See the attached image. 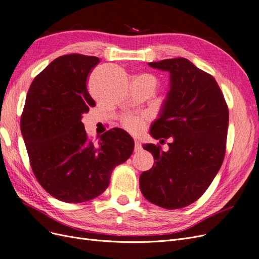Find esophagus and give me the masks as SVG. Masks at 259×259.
I'll list each match as a JSON object with an SVG mask.
<instances>
[{
	"mask_svg": "<svg viewBox=\"0 0 259 259\" xmlns=\"http://www.w3.org/2000/svg\"><path fill=\"white\" fill-rule=\"evenodd\" d=\"M141 151H142V145L138 140H136L135 141V152L138 153V152H141Z\"/></svg>",
	"mask_w": 259,
	"mask_h": 259,
	"instance_id": "1",
	"label": "esophagus"
}]
</instances>
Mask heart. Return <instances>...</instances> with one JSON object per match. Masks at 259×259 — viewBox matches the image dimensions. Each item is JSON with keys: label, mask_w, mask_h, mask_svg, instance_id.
<instances>
[{"label": "heart", "mask_w": 259, "mask_h": 259, "mask_svg": "<svg viewBox=\"0 0 259 259\" xmlns=\"http://www.w3.org/2000/svg\"><path fill=\"white\" fill-rule=\"evenodd\" d=\"M148 77H151V79L153 80V82L156 86L155 78H153L152 76H148ZM146 122H147V117L144 115L127 116V117H124L121 120V126L124 130H127L129 133H131V135L139 136L144 131V129L146 127Z\"/></svg>", "instance_id": "heart-1"}]
</instances>
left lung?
<instances>
[{"mask_svg": "<svg viewBox=\"0 0 259 259\" xmlns=\"http://www.w3.org/2000/svg\"><path fill=\"white\" fill-rule=\"evenodd\" d=\"M148 65L170 73L171 89L151 135L157 140L170 138L172 142L168 152H162L159 144L143 145L155 162L141 174L140 188L149 202L175 210L197 201L222 166L228 105L212 75L185 58Z\"/></svg>", "mask_w": 259, "mask_h": 259, "instance_id": "8db88e82", "label": "left lung"}]
</instances>
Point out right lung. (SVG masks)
Instances as JSON below:
<instances>
[{
    "label": "right lung",
    "mask_w": 259,
    "mask_h": 259,
    "mask_svg": "<svg viewBox=\"0 0 259 259\" xmlns=\"http://www.w3.org/2000/svg\"><path fill=\"white\" fill-rule=\"evenodd\" d=\"M98 57H58L33 79L20 119L30 164L49 195L69 203L89 201L110 184L115 166L131 156L135 142L113 128L91 140L82 114L96 106L87 89Z\"/></svg>",
    "instance_id": "right-lung-1"
}]
</instances>
